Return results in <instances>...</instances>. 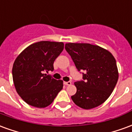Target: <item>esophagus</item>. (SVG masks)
I'll return each mask as SVG.
<instances>
[{
  "instance_id": "obj_1",
  "label": "esophagus",
  "mask_w": 132,
  "mask_h": 132,
  "mask_svg": "<svg viewBox=\"0 0 132 132\" xmlns=\"http://www.w3.org/2000/svg\"><path fill=\"white\" fill-rule=\"evenodd\" d=\"M64 85H66V86H71V81H68V82H64Z\"/></svg>"
}]
</instances>
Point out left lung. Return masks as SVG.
<instances>
[{"label":"left lung","mask_w":132,"mask_h":132,"mask_svg":"<svg viewBox=\"0 0 132 132\" xmlns=\"http://www.w3.org/2000/svg\"><path fill=\"white\" fill-rule=\"evenodd\" d=\"M66 52L71 56L83 80L74 84L77 91L71 99L78 107L89 110L105 102L113 91L119 77L115 59L108 50L86 43H67Z\"/></svg>","instance_id":"left-lung-1"}]
</instances>
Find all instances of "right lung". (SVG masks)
Segmentation results:
<instances>
[{"label":"right lung","instance_id":"right-lung-1","mask_svg":"<svg viewBox=\"0 0 132 132\" xmlns=\"http://www.w3.org/2000/svg\"><path fill=\"white\" fill-rule=\"evenodd\" d=\"M63 42L42 41L31 44L16 58L13 79L16 91L28 105L44 108L52 104L63 88V80L46 74L63 49Z\"/></svg>","mask_w":132,"mask_h":132}]
</instances>
